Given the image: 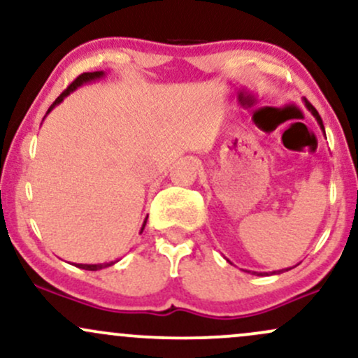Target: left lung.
Listing matches in <instances>:
<instances>
[{
	"instance_id": "left-lung-1",
	"label": "left lung",
	"mask_w": 358,
	"mask_h": 358,
	"mask_svg": "<svg viewBox=\"0 0 358 358\" xmlns=\"http://www.w3.org/2000/svg\"><path fill=\"white\" fill-rule=\"evenodd\" d=\"M303 102H305L306 109H308V110H310V113H311V114H313V116H315V119H316V122H318V124H320V127H322V131H323V133H324V127H323V121H322V117H320L318 110H316V109L313 108V106H311V104H310V102H308V101H303ZM229 262H231V261H229ZM289 269H293V268H287V269H281V271H273V273H271V274H281V273H285V271H289ZM248 273H250V271H248ZM252 274H256V276H264V274H266V276H269V274H268V273H256V271H252Z\"/></svg>"
}]
</instances>
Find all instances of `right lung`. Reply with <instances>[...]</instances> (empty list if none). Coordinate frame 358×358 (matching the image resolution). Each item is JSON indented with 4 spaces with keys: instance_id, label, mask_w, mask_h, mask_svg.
<instances>
[{
    "instance_id": "right-lung-1",
    "label": "right lung",
    "mask_w": 358,
    "mask_h": 358,
    "mask_svg": "<svg viewBox=\"0 0 358 358\" xmlns=\"http://www.w3.org/2000/svg\"><path fill=\"white\" fill-rule=\"evenodd\" d=\"M104 77H106V72H104V71H99V72H85V73H82V76L77 77V79L73 80L72 84L69 85V87L65 89L64 92H62L59 97H57L55 102H53V104L50 106V108H48L47 114H50L52 110H53V108H57V106H59L60 102L65 99V97L71 96V94H72L73 90H76L77 87H82V85H84V84H90V82L101 80V79H104ZM43 119H45V117H43ZM146 220H148V217L145 219V222H143V227H141V231H139V234H141L143 231H145ZM116 262H117V261H110V262H99V264H76V262H73V266H77V268H80V269H87V271H99V269L109 268V266L116 264Z\"/></svg>"
}]
</instances>
